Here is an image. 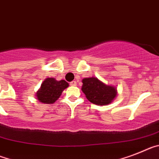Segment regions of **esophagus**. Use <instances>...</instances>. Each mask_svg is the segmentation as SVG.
Masks as SVG:
<instances>
[{
	"label": "esophagus",
	"instance_id": "1",
	"mask_svg": "<svg viewBox=\"0 0 159 159\" xmlns=\"http://www.w3.org/2000/svg\"><path fill=\"white\" fill-rule=\"evenodd\" d=\"M70 85H74V86L77 85V81H71V82H70Z\"/></svg>",
	"mask_w": 159,
	"mask_h": 159
}]
</instances>
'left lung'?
<instances>
[{"label": "left lung", "instance_id": "1", "mask_svg": "<svg viewBox=\"0 0 159 159\" xmlns=\"http://www.w3.org/2000/svg\"><path fill=\"white\" fill-rule=\"evenodd\" d=\"M81 90L86 98L93 104L106 106L112 102L117 96V89L106 85L97 78H87L82 80Z\"/></svg>", "mask_w": 159, "mask_h": 159}]
</instances>
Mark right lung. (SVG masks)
Masks as SVG:
<instances>
[{"label":"right lung","instance_id":"add662e5","mask_svg":"<svg viewBox=\"0 0 159 159\" xmlns=\"http://www.w3.org/2000/svg\"><path fill=\"white\" fill-rule=\"evenodd\" d=\"M68 86V82H66L65 80L57 81L53 78H48L42 82L36 96L41 102L52 104L57 100L62 91Z\"/></svg>","mask_w":159,"mask_h":159}]
</instances>
